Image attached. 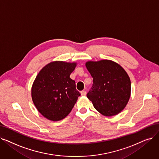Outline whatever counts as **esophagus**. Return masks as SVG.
Masks as SVG:
<instances>
[{
	"instance_id": "34e87169",
	"label": "esophagus",
	"mask_w": 159,
	"mask_h": 159,
	"mask_svg": "<svg viewBox=\"0 0 159 159\" xmlns=\"http://www.w3.org/2000/svg\"><path fill=\"white\" fill-rule=\"evenodd\" d=\"M80 93L82 95H85L86 94V92L85 90H82L80 92Z\"/></svg>"
}]
</instances>
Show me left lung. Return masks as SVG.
<instances>
[{"label": "left lung", "mask_w": 159, "mask_h": 159, "mask_svg": "<svg viewBox=\"0 0 159 159\" xmlns=\"http://www.w3.org/2000/svg\"><path fill=\"white\" fill-rule=\"evenodd\" d=\"M86 66L93 77L87 98L94 108L106 116L119 114L126 107L130 95V80L126 71L108 60L88 61Z\"/></svg>", "instance_id": "1"}]
</instances>
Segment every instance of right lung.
Instances as JSON below:
<instances>
[{"label": "right lung", "instance_id": "obj_1", "mask_svg": "<svg viewBox=\"0 0 159 159\" xmlns=\"http://www.w3.org/2000/svg\"><path fill=\"white\" fill-rule=\"evenodd\" d=\"M76 63L53 61L43 67L34 80L32 98L45 118L59 121L70 113L80 95L75 81L70 78Z\"/></svg>", "mask_w": 159, "mask_h": 159}]
</instances>
